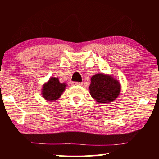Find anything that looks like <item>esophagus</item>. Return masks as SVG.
Segmentation results:
<instances>
[{
  "label": "esophagus",
  "mask_w": 159,
  "mask_h": 159,
  "mask_svg": "<svg viewBox=\"0 0 159 159\" xmlns=\"http://www.w3.org/2000/svg\"><path fill=\"white\" fill-rule=\"evenodd\" d=\"M71 85L73 86H76V85H81L82 83H79V82H71Z\"/></svg>",
  "instance_id": "34e87169"
}]
</instances>
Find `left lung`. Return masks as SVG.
Wrapping results in <instances>:
<instances>
[{
  "label": "left lung",
  "instance_id": "left-lung-1",
  "mask_svg": "<svg viewBox=\"0 0 159 159\" xmlns=\"http://www.w3.org/2000/svg\"><path fill=\"white\" fill-rule=\"evenodd\" d=\"M90 81V94L98 103L109 104L114 101L121 90L120 82L109 74H96Z\"/></svg>",
  "mask_w": 159,
  "mask_h": 159
}]
</instances>
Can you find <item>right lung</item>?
<instances>
[{
    "label": "right lung",
    "instance_id": "1",
    "mask_svg": "<svg viewBox=\"0 0 159 159\" xmlns=\"http://www.w3.org/2000/svg\"><path fill=\"white\" fill-rule=\"evenodd\" d=\"M66 86L65 83H60L58 78L51 77L48 82L43 85L42 97L47 101L57 100L62 95Z\"/></svg>",
    "mask_w": 159,
    "mask_h": 159
}]
</instances>
